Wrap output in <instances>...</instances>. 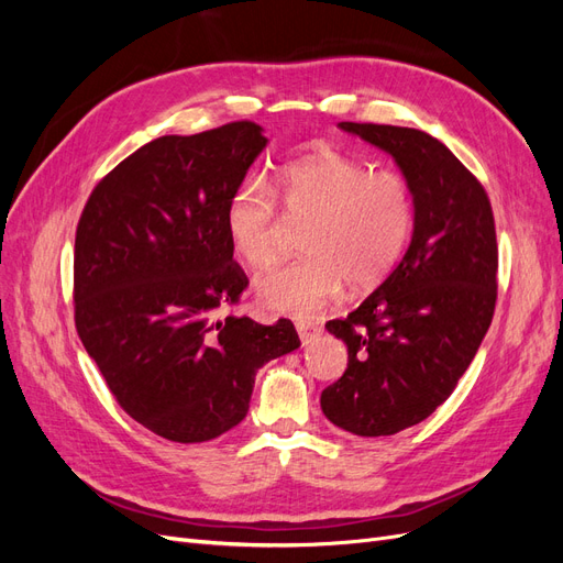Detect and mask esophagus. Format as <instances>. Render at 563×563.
I'll list each match as a JSON object with an SVG mask.
<instances>
[{
    "mask_svg": "<svg viewBox=\"0 0 563 563\" xmlns=\"http://www.w3.org/2000/svg\"><path fill=\"white\" fill-rule=\"evenodd\" d=\"M296 329H298V335L302 343H310L312 338H317L321 333V327L314 321H296Z\"/></svg>",
    "mask_w": 563,
    "mask_h": 563,
    "instance_id": "esophagus-1",
    "label": "esophagus"
}]
</instances>
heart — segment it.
Returning <instances> with one entry per match:
<instances>
[{
  "mask_svg": "<svg viewBox=\"0 0 563 563\" xmlns=\"http://www.w3.org/2000/svg\"><path fill=\"white\" fill-rule=\"evenodd\" d=\"M277 199L288 223H308L302 258L282 265L255 284L269 310L312 317L331 305L345 282L371 288L391 275L411 242L416 197L399 172H371L366 162L323 152L282 168ZM269 187L249 178L234 187L225 230L236 255L251 269L275 265L284 220Z\"/></svg>",
  "mask_w": 563,
  "mask_h": 563,
  "instance_id": "heart-1",
  "label": "heart"
}]
</instances>
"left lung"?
<instances>
[{"label": "left lung", "instance_id": "obj_1", "mask_svg": "<svg viewBox=\"0 0 563 563\" xmlns=\"http://www.w3.org/2000/svg\"><path fill=\"white\" fill-rule=\"evenodd\" d=\"M389 152L416 197L401 263L345 319L327 323L347 368L321 411L360 437L397 434L437 411L472 364L498 298L496 220L484 185L430 133L340 122Z\"/></svg>", "mask_w": 563, "mask_h": 563}]
</instances>
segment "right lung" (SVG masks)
Here are the masks:
<instances>
[{"mask_svg": "<svg viewBox=\"0 0 563 563\" xmlns=\"http://www.w3.org/2000/svg\"><path fill=\"white\" fill-rule=\"evenodd\" d=\"M267 139L253 122L162 135L100 180L75 236V327L117 404L199 444L249 413L255 373L300 347L288 319L213 321L249 286L225 207Z\"/></svg>", "mask_w": 563, "mask_h": 563, "instance_id": "1", "label": "right lung"}]
</instances>
